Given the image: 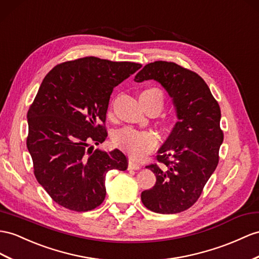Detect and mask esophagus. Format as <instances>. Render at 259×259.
I'll return each instance as SVG.
<instances>
[{"label":"esophagus","instance_id":"1","mask_svg":"<svg viewBox=\"0 0 259 259\" xmlns=\"http://www.w3.org/2000/svg\"><path fill=\"white\" fill-rule=\"evenodd\" d=\"M128 168H129V169H140L141 166H140V164H138V163L134 162L132 160H129Z\"/></svg>","mask_w":259,"mask_h":259}]
</instances>
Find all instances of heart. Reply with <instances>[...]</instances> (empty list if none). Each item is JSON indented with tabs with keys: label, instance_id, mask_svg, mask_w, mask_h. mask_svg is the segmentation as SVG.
Here are the masks:
<instances>
[{
	"label": "heart",
	"instance_id": "heart-1",
	"mask_svg": "<svg viewBox=\"0 0 259 259\" xmlns=\"http://www.w3.org/2000/svg\"><path fill=\"white\" fill-rule=\"evenodd\" d=\"M140 101L144 107L153 101H160L163 106V94L157 89H147L141 93ZM112 141L119 149L134 158H142L149 154L156 148L158 142L157 137L153 132L137 130L130 127L118 130Z\"/></svg>",
	"mask_w": 259,
	"mask_h": 259
}]
</instances>
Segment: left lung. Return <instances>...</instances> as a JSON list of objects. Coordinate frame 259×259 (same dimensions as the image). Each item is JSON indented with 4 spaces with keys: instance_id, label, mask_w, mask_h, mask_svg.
Segmentation results:
<instances>
[{
    "instance_id": "1",
    "label": "left lung",
    "mask_w": 259,
    "mask_h": 259,
    "mask_svg": "<svg viewBox=\"0 0 259 259\" xmlns=\"http://www.w3.org/2000/svg\"><path fill=\"white\" fill-rule=\"evenodd\" d=\"M148 79H155L173 98L178 121L157 152L162 166H147L156 183L142 191L141 200L156 213H178L198 200L218 166L223 142L220 106L201 76L174 62L149 63L135 77L139 83Z\"/></svg>"
}]
</instances>
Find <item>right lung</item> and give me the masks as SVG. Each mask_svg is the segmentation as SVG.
Returning <instances> with one entry per match:
<instances>
[{
    "mask_svg": "<svg viewBox=\"0 0 259 259\" xmlns=\"http://www.w3.org/2000/svg\"><path fill=\"white\" fill-rule=\"evenodd\" d=\"M96 57L56 65L39 88L27 112V149L38 183L62 207L84 212L106 196L110 169L125 170L121 151L94 150L107 138L106 112L114 88L141 68Z\"/></svg>",
    "mask_w": 259,
    "mask_h": 259,
    "instance_id": "1",
    "label": "right lung"
}]
</instances>
